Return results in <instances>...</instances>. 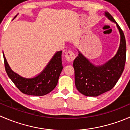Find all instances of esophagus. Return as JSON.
<instances>
[{
	"mask_svg": "<svg viewBox=\"0 0 130 130\" xmlns=\"http://www.w3.org/2000/svg\"><path fill=\"white\" fill-rule=\"evenodd\" d=\"M65 58L68 61H72L75 58V55L72 51H69L65 54Z\"/></svg>",
	"mask_w": 130,
	"mask_h": 130,
	"instance_id": "obj_1",
	"label": "esophagus"
}]
</instances>
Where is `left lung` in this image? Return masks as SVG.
Masks as SVG:
<instances>
[{"label":"left lung","mask_w":130,"mask_h":130,"mask_svg":"<svg viewBox=\"0 0 130 130\" xmlns=\"http://www.w3.org/2000/svg\"><path fill=\"white\" fill-rule=\"evenodd\" d=\"M105 15L116 23L120 34V44L113 58L102 65H94L78 51L73 61L75 84L77 90L86 96L96 97L113 88L121 77L126 62V44L123 31L112 15Z\"/></svg>","instance_id":"1"}]
</instances>
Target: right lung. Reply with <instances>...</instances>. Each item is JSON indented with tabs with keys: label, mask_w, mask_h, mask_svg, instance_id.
Wrapping results in <instances>:
<instances>
[{
	"label": "right lung",
	"mask_w": 130,
	"mask_h": 130,
	"mask_svg": "<svg viewBox=\"0 0 130 130\" xmlns=\"http://www.w3.org/2000/svg\"><path fill=\"white\" fill-rule=\"evenodd\" d=\"M61 53L62 51L57 52L44 70L33 78H25L12 71L3 53L6 71L9 78L21 92L27 95H44L52 92L57 85L63 69Z\"/></svg>",
	"instance_id": "obj_1"
}]
</instances>
